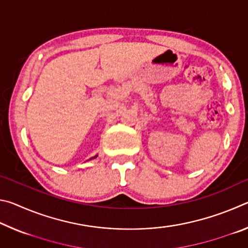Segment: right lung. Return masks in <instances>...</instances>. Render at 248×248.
Masks as SVG:
<instances>
[{"mask_svg": "<svg viewBox=\"0 0 248 248\" xmlns=\"http://www.w3.org/2000/svg\"><path fill=\"white\" fill-rule=\"evenodd\" d=\"M95 157H97V155H96V156H94V157H92V158H95ZM92 158H91V159H92Z\"/></svg>", "mask_w": 248, "mask_h": 248, "instance_id": "add662e5", "label": "right lung"}]
</instances>
